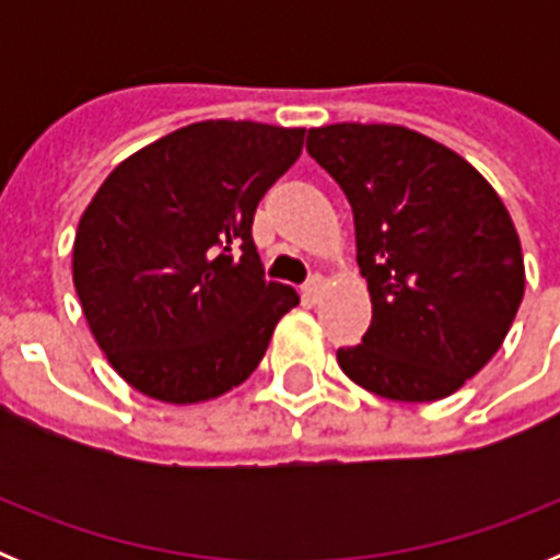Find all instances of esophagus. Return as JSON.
Returning <instances> with one entry per match:
<instances>
[{
  "instance_id": "1",
  "label": "esophagus",
  "mask_w": 560,
  "mask_h": 560,
  "mask_svg": "<svg viewBox=\"0 0 560 560\" xmlns=\"http://www.w3.org/2000/svg\"><path fill=\"white\" fill-rule=\"evenodd\" d=\"M323 289H325V277L323 275H314L308 280V283L303 285V300L308 305H314L319 296H323Z\"/></svg>"
}]
</instances>
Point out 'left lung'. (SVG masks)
Segmentation results:
<instances>
[{
  "mask_svg": "<svg viewBox=\"0 0 560 560\" xmlns=\"http://www.w3.org/2000/svg\"><path fill=\"white\" fill-rule=\"evenodd\" d=\"M308 153L353 207L373 319L336 350L350 381L389 400H440L502 348L524 296L511 212L474 165L387 122L311 128Z\"/></svg>",
  "mask_w": 560,
  "mask_h": 560,
  "instance_id": "8db88e82",
  "label": "left lung"
}]
</instances>
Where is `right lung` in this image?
<instances>
[{
	"instance_id": "obj_1",
	"label": "right lung",
	"mask_w": 560,
	"mask_h": 560,
	"mask_svg": "<svg viewBox=\"0 0 560 560\" xmlns=\"http://www.w3.org/2000/svg\"><path fill=\"white\" fill-rule=\"evenodd\" d=\"M305 128L205 120L114 167L78 221L72 283L108 364L137 393L201 404L244 384L300 305L271 283L252 219Z\"/></svg>"
}]
</instances>
